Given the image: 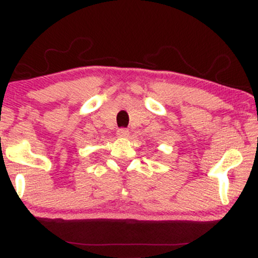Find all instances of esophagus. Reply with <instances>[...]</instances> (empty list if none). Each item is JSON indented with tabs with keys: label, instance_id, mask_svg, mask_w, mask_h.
Masks as SVG:
<instances>
[{
	"label": "esophagus",
	"instance_id": "34e87169",
	"mask_svg": "<svg viewBox=\"0 0 258 258\" xmlns=\"http://www.w3.org/2000/svg\"><path fill=\"white\" fill-rule=\"evenodd\" d=\"M116 135L119 138H127L130 136V132H128V130H126V128H120V130H117Z\"/></svg>",
	"mask_w": 258,
	"mask_h": 258
}]
</instances>
